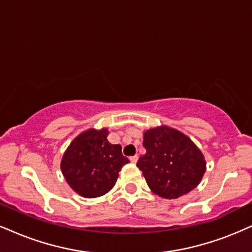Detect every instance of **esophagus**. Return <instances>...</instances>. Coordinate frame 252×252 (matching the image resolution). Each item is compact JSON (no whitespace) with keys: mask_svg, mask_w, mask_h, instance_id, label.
I'll return each instance as SVG.
<instances>
[{"mask_svg":"<svg viewBox=\"0 0 252 252\" xmlns=\"http://www.w3.org/2000/svg\"><path fill=\"white\" fill-rule=\"evenodd\" d=\"M138 159H139L138 155H133V157L129 158V161H131L132 163H136V161H138Z\"/></svg>","mask_w":252,"mask_h":252,"instance_id":"34e87169","label":"esophagus"}]
</instances>
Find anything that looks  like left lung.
<instances>
[{"instance_id": "1", "label": "left lung", "mask_w": 252, "mask_h": 252, "mask_svg": "<svg viewBox=\"0 0 252 252\" xmlns=\"http://www.w3.org/2000/svg\"><path fill=\"white\" fill-rule=\"evenodd\" d=\"M142 145L146 154L136 166L155 195L172 200L197 187L206 173L207 162L188 135L161 125L144 132Z\"/></svg>"}]
</instances>
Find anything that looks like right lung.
I'll use <instances>...</instances> for the list:
<instances>
[{"label": "right lung", "mask_w": 252, "mask_h": 252, "mask_svg": "<svg viewBox=\"0 0 252 252\" xmlns=\"http://www.w3.org/2000/svg\"><path fill=\"white\" fill-rule=\"evenodd\" d=\"M108 129L90 128L71 141L61 161L65 181L73 191L86 198L99 197L116 185L119 172L129 160L120 145L107 140Z\"/></svg>", "instance_id": "right-lung-1"}]
</instances>
